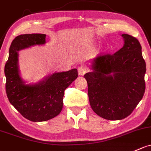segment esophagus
Returning a JSON list of instances; mask_svg holds the SVG:
<instances>
[{
    "mask_svg": "<svg viewBox=\"0 0 151 151\" xmlns=\"http://www.w3.org/2000/svg\"><path fill=\"white\" fill-rule=\"evenodd\" d=\"M86 72H87L86 69L84 67H83V66H80V67H78V75L83 76L84 75Z\"/></svg>",
    "mask_w": 151,
    "mask_h": 151,
    "instance_id": "esophagus-1",
    "label": "esophagus"
}]
</instances>
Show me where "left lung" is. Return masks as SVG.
<instances>
[{
    "mask_svg": "<svg viewBox=\"0 0 151 151\" xmlns=\"http://www.w3.org/2000/svg\"><path fill=\"white\" fill-rule=\"evenodd\" d=\"M124 46L114 54L102 55L92 61L91 72L84 75L89 102L96 114L109 120L129 116L145 90L146 65L135 37L123 34Z\"/></svg>",
    "mask_w": 151,
    "mask_h": 151,
    "instance_id": "left-lung-1",
    "label": "left lung"
}]
</instances>
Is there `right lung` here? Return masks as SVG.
<instances>
[{
	"label": "right lung",
	"mask_w": 151,
	"mask_h": 151,
	"mask_svg": "<svg viewBox=\"0 0 151 151\" xmlns=\"http://www.w3.org/2000/svg\"><path fill=\"white\" fill-rule=\"evenodd\" d=\"M46 35H21L13 40L5 65L6 91L9 101L24 117L32 122L52 119L63 109L65 90L78 77L76 68L54 73L35 84H25L19 74V52L21 50L45 44Z\"/></svg>",
	"instance_id": "right-lung-1"
}]
</instances>
